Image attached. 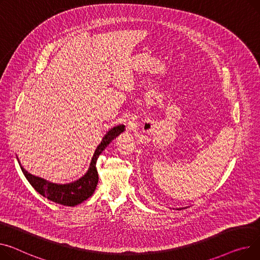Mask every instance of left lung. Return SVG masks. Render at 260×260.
I'll list each match as a JSON object with an SVG mask.
<instances>
[{
    "label": "left lung",
    "instance_id": "8db88e82",
    "mask_svg": "<svg viewBox=\"0 0 260 260\" xmlns=\"http://www.w3.org/2000/svg\"><path fill=\"white\" fill-rule=\"evenodd\" d=\"M180 210H181V209H180Z\"/></svg>",
    "mask_w": 260,
    "mask_h": 260
}]
</instances>
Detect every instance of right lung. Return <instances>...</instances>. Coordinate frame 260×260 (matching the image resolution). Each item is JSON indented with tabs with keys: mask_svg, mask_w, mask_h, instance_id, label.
<instances>
[{
	"mask_svg": "<svg viewBox=\"0 0 260 260\" xmlns=\"http://www.w3.org/2000/svg\"><path fill=\"white\" fill-rule=\"evenodd\" d=\"M124 132V125L121 124L115 126L114 128L110 129L107 135L103 137L102 141L97 146L94 155L92 158L90 167L86 171V174L81 177L79 180L69 183V184H54L48 182L42 178L32 176L26 171L22 165L21 169L23 171L24 176L31 184V186L37 190V191L42 194L43 197L47 198L48 200L63 205V206H76L86 199H89L95 191L97 183H98V172L96 169V162L99 157V154L105 150V148L118 137L121 133ZM20 163V161H19Z\"/></svg>",
	"mask_w": 260,
	"mask_h": 260,
	"instance_id": "obj_1",
	"label": "right lung"
}]
</instances>
